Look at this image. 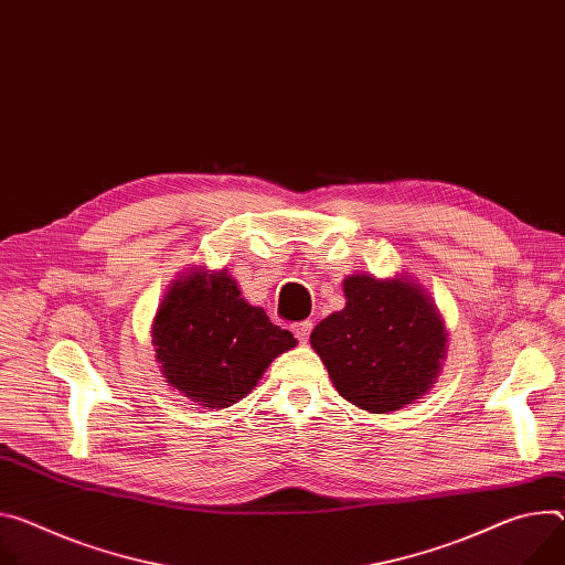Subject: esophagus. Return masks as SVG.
<instances>
[{"mask_svg": "<svg viewBox=\"0 0 565 565\" xmlns=\"http://www.w3.org/2000/svg\"><path fill=\"white\" fill-rule=\"evenodd\" d=\"M311 331H313V322H299V324L292 327V333H295V338H297L301 344L309 342Z\"/></svg>", "mask_w": 565, "mask_h": 565, "instance_id": "esophagus-1", "label": "esophagus"}]
</instances>
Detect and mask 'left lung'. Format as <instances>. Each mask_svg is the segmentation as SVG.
Returning a JSON list of instances; mask_svg holds the SVG:
<instances>
[{
  "label": "left lung",
  "mask_w": 565,
  "mask_h": 565,
  "mask_svg": "<svg viewBox=\"0 0 565 565\" xmlns=\"http://www.w3.org/2000/svg\"><path fill=\"white\" fill-rule=\"evenodd\" d=\"M347 303L311 333L338 394L372 415L422 398L441 372L448 331L430 292L413 277L355 273Z\"/></svg>",
  "instance_id": "obj_1"
}]
</instances>
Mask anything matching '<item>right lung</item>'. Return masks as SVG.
<instances>
[{
  "label": "right lung",
  "instance_id": "add662e5",
  "mask_svg": "<svg viewBox=\"0 0 565 565\" xmlns=\"http://www.w3.org/2000/svg\"><path fill=\"white\" fill-rule=\"evenodd\" d=\"M295 344L262 306L241 297L225 268L180 275L152 320V347L167 383L212 409L249 394L275 358Z\"/></svg>",
  "mask_w": 565,
  "mask_h": 565
}]
</instances>
